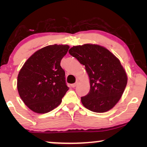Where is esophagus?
Here are the masks:
<instances>
[{
  "instance_id": "esophagus-1",
  "label": "esophagus",
  "mask_w": 147,
  "mask_h": 147,
  "mask_svg": "<svg viewBox=\"0 0 147 147\" xmlns=\"http://www.w3.org/2000/svg\"><path fill=\"white\" fill-rule=\"evenodd\" d=\"M79 83H80L79 80H76V83H74V84H71V87H72V88L76 87V86H78V84H79Z\"/></svg>"
}]
</instances>
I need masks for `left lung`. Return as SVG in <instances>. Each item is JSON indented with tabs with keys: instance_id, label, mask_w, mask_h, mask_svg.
<instances>
[{
	"instance_id": "8db88e82",
	"label": "left lung",
	"mask_w": 147,
	"mask_h": 147,
	"mask_svg": "<svg viewBox=\"0 0 147 147\" xmlns=\"http://www.w3.org/2000/svg\"><path fill=\"white\" fill-rule=\"evenodd\" d=\"M69 53L85 66L89 77L90 90L81 98L83 106L98 113L111 110L121 98L128 81L120 60L106 47L96 44L74 46Z\"/></svg>"
}]
</instances>
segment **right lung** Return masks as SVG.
<instances>
[{
  "label": "right lung",
  "mask_w": 147,
  "mask_h": 147,
  "mask_svg": "<svg viewBox=\"0 0 147 147\" xmlns=\"http://www.w3.org/2000/svg\"><path fill=\"white\" fill-rule=\"evenodd\" d=\"M69 46L51 45L35 51L17 77V90L24 104L37 114L47 113L61 103L69 88L60 62Z\"/></svg>",
  "instance_id": "1"
}]
</instances>
